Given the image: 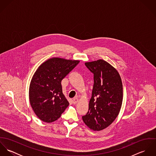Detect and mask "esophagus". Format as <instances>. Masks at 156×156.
Wrapping results in <instances>:
<instances>
[{
  "instance_id": "obj_1",
  "label": "esophagus",
  "mask_w": 156,
  "mask_h": 156,
  "mask_svg": "<svg viewBox=\"0 0 156 156\" xmlns=\"http://www.w3.org/2000/svg\"><path fill=\"white\" fill-rule=\"evenodd\" d=\"M78 101H79V98H78L77 97H74V98H73V103H74V105L76 104V103L78 102Z\"/></svg>"
}]
</instances>
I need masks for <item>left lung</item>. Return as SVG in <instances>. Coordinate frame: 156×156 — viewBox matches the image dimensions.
Returning a JSON list of instances; mask_svg holds the SVG:
<instances>
[{"label": "left lung", "instance_id": "left-lung-1", "mask_svg": "<svg viewBox=\"0 0 156 156\" xmlns=\"http://www.w3.org/2000/svg\"><path fill=\"white\" fill-rule=\"evenodd\" d=\"M85 64L94 73V84L89 111L82 119L89 129L100 131L111 124L121 110L123 99L122 80L116 69L103 59Z\"/></svg>", "mask_w": 156, "mask_h": 156}]
</instances>
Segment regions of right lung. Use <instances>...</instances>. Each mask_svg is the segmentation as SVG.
Instances as JSON below:
<instances>
[{"label":"right lung","instance_id":"add662e5","mask_svg":"<svg viewBox=\"0 0 156 156\" xmlns=\"http://www.w3.org/2000/svg\"><path fill=\"white\" fill-rule=\"evenodd\" d=\"M79 62L54 57L37 69L30 83L29 97L33 111L41 121L50 123L57 120L68 106L61 81Z\"/></svg>","mask_w":156,"mask_h":156}]
</instances>
